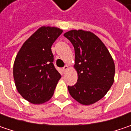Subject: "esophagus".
Instances as JSON below:
<instances>
[{"label": "esophagus", "mask_w": 131, "mask_h": 131, "mask_svg": "<svg viewBox=\"0 0 131 131\" xmlns=\"http://www.w3.org/2000/svg\"><path fill=\"white\" fill-rule=\"evenodd\" d=\"M68 69H69V67H68L67 65H65L64 67H63V69H62V70H63V71L65 72H67V70Z\"/></svg>", "instance_id": "1"}]
</instances>
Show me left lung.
<instances>
[{"instance_id":"obj_1","label":"left lung","mask_w":131,"mask_h":131,"mask_svg":"<svg viewBox=\"0 0 131 131\" xmlns=\"http://www.w3.org/2000/svg\"><path fill=\"white\" fill-rule=\"evenodd\" d=\"M64 36L75 49L78 81L68 86L72 97L83 105H91L103 98L114 81V60L105 45L95 34L72 30Z\"/></svg>"}]
</instances>
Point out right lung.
Wrapping results in <instances>:
<instances>
[{
	"label": "right lung",
	"instance_id": "add662e5",
	"mask_svg": "<svg viewBox=\"0 0 131 131\" xmlns=\"http://www.w3.org/2000/svg\"><path fill=\"white\" fill-rule=\"evenodd\" d=\"M42 26L29 37L16 56L13 67L15 86L21 96L34 104L50 99L61 75L53 64L51 46L62 33Z\"/></svg>",
	"mask_w": 131,
	"mask_h": 131
}]
</instances>
